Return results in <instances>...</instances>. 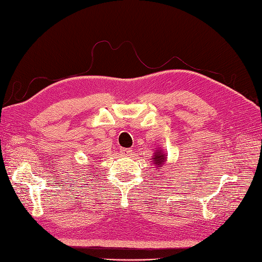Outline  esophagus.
<instances>
[{"mask_svg": "<svg viewBox=\"0 0 262 262\" xmlns=\"http://www.w3.org/2000/svg\"><path fill=\"white\" fill-rule=\"evenodd\" d=\"M119 153H121V155H123V157H130V155L132 154V149L131 148H121Z\"/></svg>", "mask_w": 262, "mask_h": 262, "instance_id": "1", "label": "esophagus"}]
</instances>
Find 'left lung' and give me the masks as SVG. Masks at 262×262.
<instances>
[{
	"label": "left lung",
	"mask_w": 262,
	"mask_h": 262,
	"mask_svg": "<svg viewBox=\"0 0 262 262\" xmlns=\"http://www.w3.org/2000/svg\"><path fill=\"white\" fill-rule=\"evenodd\" d=\"M163 160H164V157H163V154H161V152H158V153H155V155H154V160H153V161H155V166H157L159 169H161V168H160V167H162Z\"/></svg>",
	"instance_id": "obj_1"
}]
</instances>
